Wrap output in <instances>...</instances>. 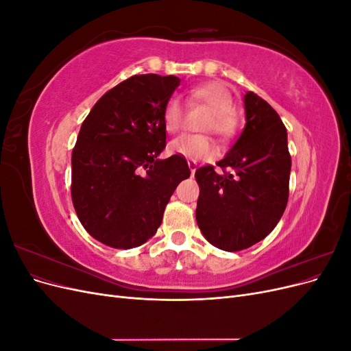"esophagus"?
I'll return each instance as SVG.
<instances>
[{
  "label": "esophagus",
  "mask_w": 351,
  "mask_h": 351,
  "mask_svg": "<svg viewBox=\"0 0 351 351\" xmlns=\"http://www.w3.org/2000/svg\"><path fill=\"white\" fill-rule=\"evenodd\" d=\"M187 165H189V168H190V173H192V176H193L195 171H196V168H197V162H196V161H189Z\"/></svg>",
  "instance_id": "esophagus-1"
}]
</instances>
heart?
I'll return each instance as SVG.
<instances>
[{"label":"heart","mask_w":351,"mask_h":351,"mask_svg":"<svg viewBox=\"0 0 351 351\" xmlns=\"http://www.w3.org/2000/svg\"><path fill=\"white\" fill-rule=\"evenodd\" d=\"M189 101L209 110L202 130L214 132L221 139H230L239 129V114L232 108L234 98L222 82H206L189 90ZM162 120L168 133H176L183 120V108L177 98H169L164 107ZM169 152L192 161L214 156L215 145L205 134H183L169 143Z\"/></svg>","instance_id":"heart-1"}]
</instances>
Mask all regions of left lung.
<instances>
[{
	"mask_svg": "<svg viewBox=\"0 0 351 351\" xmlns=\"http://www.w3.org/2000/svg\"><path fill=\"white\" fill-rule=\"evenodd\" d=\"M246 125L228 154L196 169V221L205 239L226 252H239L267 237L281 219L287 200L291 156L287 129L271 105L244 95Z\"/></svg>",
	"mask_w": 351,
	"mask_h": 351,
	"instance_id": "obj_1",
	"label": "left lung"
}]
</instances>
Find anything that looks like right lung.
I'll return each mask as SVG.
<instances>
[{
	"instance_id": "add662e5",
	"label": "right lung",
	"mask_w": 351,
	"mask_h": 351,
	"mask_svg": "<svg viewBox=\"0 0 351 351\" xmlns=\"http://www.w3.org/2000/svg\"><path fill=\"white\" fill-rule=\"evenodd\" d=\"M176 76L136 74L102 95L84 119L71 154V199L89 234L114 249H132L161 226L186 158L158 159L167 132L164 107Z\"/></svg>"
}]
</instances>
